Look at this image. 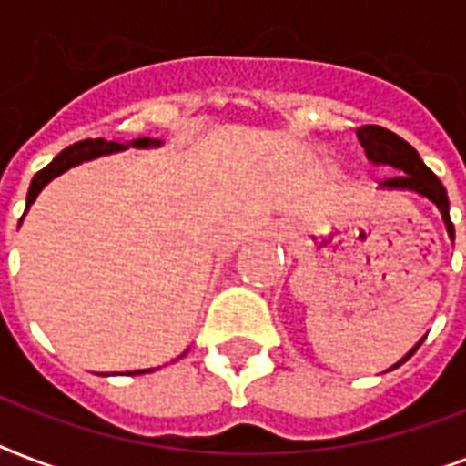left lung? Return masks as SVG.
<instances>
[{"mask_svg": "<svg viewBox=\"0 0 466 466\" xmlns=\"http://www.w3.org/2000/svg\"><path fill=\"white\" fill-rule=\"evenodd\" d=\"M358 140H360V145L365 147V155H368V159L372 161L375 167H390L394 168V171H399V174H394L391 178H384V181L380 183V188L411 190V193H419V196L428 198V200L441 210L450 241H455V225H452V219H450L448 190H445V186L438 181V176L423 164L419 152H416L409 142L401 140L399 135H394L391 130L380 126H362L360 130H358ZM423 339H426V336H423ZM423 339H420L401 360L394 362L390 370L404 365V362L419 350ZM390 370H387V372H390Z\"/></svg>", "mask_w": 466, "mask_h": 466, "instance_id": "left-lung-1", "label": "left lung"}]
</instances>
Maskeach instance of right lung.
<instances>
[{"mask_svg": "<svg viewBox=\"0 0 466 466\" xmlns=\"http://www.w3.org/2000/svg\"><path fill=\"white\" fill-rule=\"evenodd\" d=\"M161 145H164V142L152 140V137H137V140H130V142H106V140H101V137H98V140L75 142V145H69L67 149H62L60 155L55 157V159L50 161L46 168H40L38 174L33 176L31 188H28V196H25V212H28V208L33 205V200L38 198V193L46 188L47 183L53 181V178H57L60 174H65L67 168L76 167V164H82V161H91V159H96V157H104V155H116V152H123V149H127V147L149 149V147H161ZM183 355H178V358H183ZM145 372H155V370L152 368L133 370V372H126V375H145Z\"/></svg>", "mask_w": 466, "mask_h": 466, "instance_id": "obj_1", "label": "right lung"}]
</instances>
